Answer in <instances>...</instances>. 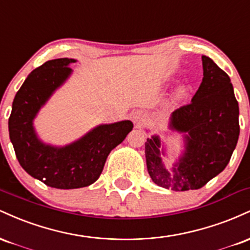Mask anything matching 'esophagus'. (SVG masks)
I'll return each instance as SVG.
<instances>
[{"label": "esophagus", "instance_id": "esophagus-1", "mask_svg": "<svg viewBox=\"0 0 250 250\" xmlns=\"http://www.w3.org/2000/svg\"><path fill=\"white\" fill-rule=\"evenodd\" d=\"M134 120H135V122H141V120H139V117H134Z\"/></svg>", "mask_w": 250, "mask_h": 250}]
</instances>
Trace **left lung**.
<instances>
[{
  "label": "left lung",
  "mask_w": 250,
  "mask_h": 250,
  "mask_svg": "<svg viewBox=\"0 0 250 250\" xmlns=\"http://www.w3.org/2000/svg\"><path fill=\"white\" fill-rule=\"evenodd\" d=\"M203 79L191 102L171 114L170 128L186 134V150L170 171L163 166L161 141L146 142L151 180L174 191L200 189L230 161L240 135L239 103L230 79L210 57L202 56Z\"/></svg>",
  "instance_id": "8db88e82"
}]
</instances>
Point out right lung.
<instances>
[{"mask_svg": "<svg viewBox=\"0 0 250 250\" xmlns=\"http://www.w3.org/2000/svg\"><path fill=\"white\" fill-rule=\"evenodd\" d=\"M74 59L43 63L25 79L13 102L9 136L21 167L44 185L57 189L87 187L99 179L109 153L133 129L130 121L102 125L79 141L62 148L47 146L37 139L33 120L51 94L62 84Z\"/></svg>", "mask_w": 250, "mask_h": 250, "instance_id": "obj_1", "label": "right lung"}]
</instances>
